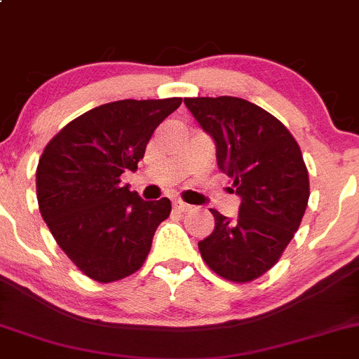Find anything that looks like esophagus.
Segmentation results:
<instances>
[{
  "mask_svg": "<svg viewBox=\"0 0 359 359\" xmlns=\"http://www.w3.org/2000/svg\"><path fill=\"white\" fill-rule=\"evenodd\" d=\"M173 208L179 210V211H189L191 210V205H187V203L180 201V199H177V201H173Z\"/></svg>",
  "mask_w": 359,
  "mask_h": 359,
  "instance_id": "1",
  "label": "esophagus"
}]
</instances>
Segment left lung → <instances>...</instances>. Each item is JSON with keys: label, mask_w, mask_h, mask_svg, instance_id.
I'll use <instances>...</instances> for the list:
<instances>
[{"label": "left lung", "mask_w": 359, "mask_h": 359, "mask_svg": "<svg viewBox=\"0 0 359 359\" xmlns=\"http://www.w3.org/2000/svg\"><path fill=\"white\" fill-rule=\"evenodd\" d=\"M184 103L215 139L218 168L241 196L236 220L210 210L215 229L198 243L199 252L222 278L246 284L280 259L299 229L309 198L308 168L287 127L263 108L232 96Z\"/></svg>", "instance_id": "1"}]
</instances>
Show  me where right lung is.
<instances>
[{"instance_id":"obj_1","label":"right lung","mask_w":359,"mask_h":359,"mask_svg":"<svg viewBox=\"0 0 359 359\" xmlns=\"http://www.w3.org/2000/svg\"><path fill=\"white\" fill-rule=\"evenodd\" d=\"M180 103L182 97L101 104L67 123L41 154V215L56 244L93 280L110 284L141 269L172 211L168 198L144 201L120 186V175L137 168L154 129Z\"/></svg>"}]
</instances>
